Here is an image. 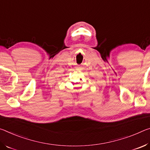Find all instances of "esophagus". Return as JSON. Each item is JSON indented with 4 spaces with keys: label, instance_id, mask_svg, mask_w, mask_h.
Masks as SVG:
<instances>
[{
    "label": "esophagus",
    "instance_id": "obj_1",
    "mask_svg": "<svg viewBox=\"0 0 150 150\" xmlns=\"http://www.w3.org/2000/svg\"><path fill=\"white\" fill-rule=\"evenodd\" d=\"M81 70H82V68H81V67H76V70L80 71Z\"/></svg>",
    "mask_w": 150,
    "mask_h": 150
}]
</instances>
